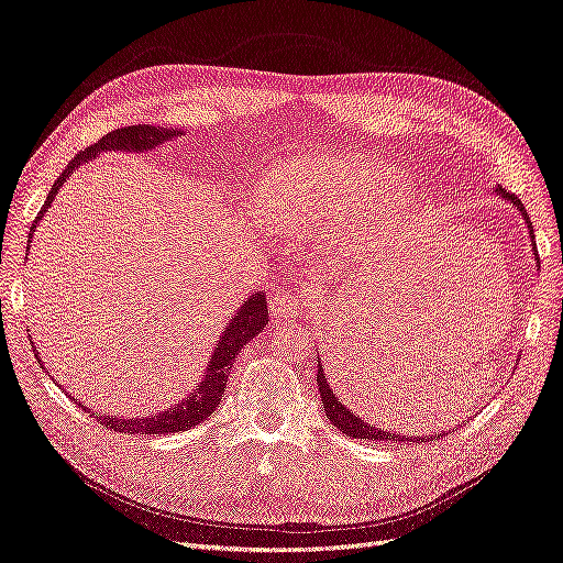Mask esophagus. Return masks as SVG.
<instances>
[{
  "label": "esophagus",
  "mask_w": 563,
  "mask_h": 563,
  "mask_svg": "<svg viewBox=\"0 0 563 563\" xmlns=\"http://www.w3.org/2000/svg\"><path fill=\"white\" fill-rule=\"evenodd\" d=\"M306 306V289H283L271 299V313L276 320H297Z\"/></svg>",
  "instance_id": "1"
}]
</instances>
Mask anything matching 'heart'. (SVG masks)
Wrapping results in <instances>:
<instances>
[{
	"label": "heart",
	"instance_id": "b5f03b06",
	"mask_svg": "<svg viewBox=\"0 0 563 563\" xmlns=\"http://www.w3.org/2000/svg\"><path fill=\"white\" fill-rule=\"evenodd\" d=\"M389 176V164L345 153L292 157L262 185L260 206L285 232H306L362 211L378 195L387 203H404L406 185Z\"/></svg>",
	"mask_w": 563,
	"mask_h": 563
}]
</instances>
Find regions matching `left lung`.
<instances>
[{
  "label": "left lung",
  "instance_id": "1",
  "mask_svg": "<svg viewBox=\"0 0 563 563\" xmlns=\"http://www.w3.org/2000/svg\"><path fill=\"white\" fill-rule=\"evenodd\" d=\"M496 195L508 199V201L517 208V211L522 213V218H525V222H527V229H529L531 243H533V239H536V236H533V224H531V220H529V213H527L525 203L519 201L512 192L504 190L501 185L496 187ZM533 255H536V260H538V247H536V243H533ZM538 266H540V262H538ZM318 391H320V401H322V406H324V410H327L329 422L334 424L339 431H343L345 435H352V439H368V441H376V443H378V441H410V443H427V441H429V435H410V439H406V435H401V433H389V431L376 429L373 424L360 420V415H355L350 408H345V406L341 404V399L334 394V389L329 387L327 376H324V368H322V364H320V357H318ZM439 439H443V435H439Z\"/></svg>",
  "mask_w": 563,
  "mask_h": 563
}]
</instances>
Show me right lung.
<instances>
[{"mask_svg": "<svg viewBox=\"0 0 563 563\" xmlns=\"http://www.w3.org/2000/svg\"><path fill=\"white\" fill-rule=\"evenodd\" d=\"M172 136H176V132H172V130L148 128V124H132V128H120V130L109 132L107 136H101L97 143L88 145L86 151H80L67 164V169L59 174L55 185L51 187L44 208H41L34 224L30 227V239L34 234L36 222L44 218L46 208L53 203V199L59 190V185L65 183L82 162L95 159V155L103 153V151H128V153L136 151V153H143V151L155 148V145L164 143L166 139H172ZM266 324H268L266 295L264 292H253V295H250V299L243 301V306L236 310V316L232 318V322H229V327L222 331L218 347L213 350V355H211V362H208V366H206V376L197 385V389L190 391V397H187L185 401H178L169 410L153 415V418L118 420V418H111V415H103V418H99L101 424L107 429L120 431V433H176V431H185V429H190V427L208 420V418H211V412L218 408L220 399H222L224 387H227V376H229V371H232V364L241 352V347L250 339H255ZM82 408H86V406H82Z\"/></svg>", "mask_w": 563, "mask_h": 563, "instance_id": "obj_1", "label": "right lung"}]
</instances>
